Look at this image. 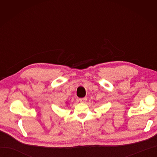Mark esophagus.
Wrapping results in <instances>:
<instances>
[{"label": "esophagus", "instance_id": "1", "mask_svg": "<svg viewBox=\"0 0 157 157\" xmlns=\"http://www.w3.org/2000/svg\"><path fill=\"white\" fill-rule=\"evenodd\" d=\"M86 101H87V98H86V97L79 99V101H80L81 102H86Z\"/></svg>", "mask_w": 157, "mask_h": 157}]
</instances>
